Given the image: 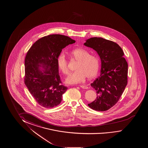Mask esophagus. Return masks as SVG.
<instances>
[{"instance_id":"1","label":"esophagus","mask_w":148,"mask_h":148,"mask_svg":"<svg viewBox=\"0 0 148 148\" xmlns=\"http://www.w3.org/2000/svg\"><path fill=\"white\" fill-rule=\"evenodd\" d=\"M80 87H81L83 89H88V87L87 86H84V85H80V86H79Z\"/></svg>"}]
</instances>
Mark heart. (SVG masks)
I'll return each instance as SVG.
<instances>
[{
    "label": "heart",
    "instance_id": "1",
    "mask_svg": "<svg viewBox=\"0 0 148 148\" xmlns=\"http://www.w3.org/2000/svg\"><path fill=\"white\" fill-rule=\"evenodd\" d=\"M73 59L78 61L76 70L66 79V82L69 84H75L83 82L86 77L92 79L97 75L99 69V58L90 55L88 51L82 48L76 49L69 52ZM58 68L61 73L67 75L70 72L69 61L63 53H60L57 59Z\"/></svg>",
    "mask_w": 148,
    "mask_h": 148
}]
</instances>
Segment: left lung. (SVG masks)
I'll return each mask as SVG.
<instances>
[{
  "mask_svg": "<svg viewBox=\"0 0 148 148\" xmlns=\"http://www.w3.org/2000/svg\"><path fill=\"white\" fill-rule=\"evenodd\" d=\"M84 45L97 52L101 64V75L91 84L97 97L88 106L95 110H108L117 103L127 85L128 63L124 52L117 43L103 38H91Z\"/></svg>",
  "mask_w": 148,
  "mask_h": 148,
  "instance_id": "left-lung-1",
  "label": "left lung"
}]
</instances>
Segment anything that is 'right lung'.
<instances>
[{"instance_id":"right-lung-1","label":"right lung","mask_w":148,"mask_h":148,"mask_svg":"<svg viewBox=\"0 0 148 148\" xmlns=\"http://www.w3.org/2000/svg\"><path fill=\"white\" fill-rule=\"evenodd\" d=\"M75 42L68 36L50 35L36 41L27 51L24 62V83L40 106L53 108L61 102L67 87L62 84L57 59L62 49Z\"/></svg>"}]
</instances>
